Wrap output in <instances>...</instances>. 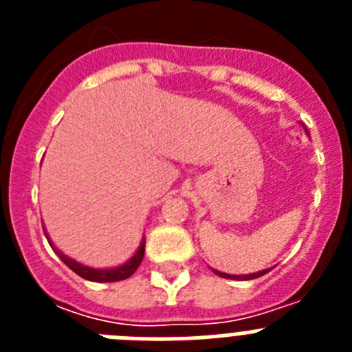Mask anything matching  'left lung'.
<instances>
[{
  "label": "left lung",
  "mask_w": 352,
  "mask_h": 352,
  "mask_svg": "<svg viewBox=\"0 0 352 352\" xmlns=\"http://www.w3.org/2000/svg\"><path fill=\"white\" fill-rule=\"evenodd\" d=\"M309 133V132H307ZM217 275L223 276V278H231V280H252V278H259V276H263L264 273H268L270 270H263V272H257V273H252V275H227V273H222V272H217V270H213Z\"/></svg>",
  "instance_id": "left-lung-1"
}]
</instances>
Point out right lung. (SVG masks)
Wrapping results in <instances>:
<instances>
[{"mask_svg": "<svg viewBox=\"0 0 352 352\" xmlns=\"http://www.w3.org/2000/svg\"><path fill=\"white\" fill-rule=\"evenodd\" d=\"M45 236H47V234H45ZM49 245L54 248V252L58 254V257H60V259L63 261L65 264H67L72 272H76L77 275L82 276V278H86V280H91V282H118V280H125V278L132 276L133 273H135V270L139 268V264H141L142 257H144L146 239L142 238L141 245H139V248H138V252H135V254H133V256L130 257V259L126 261L125 264H121V266H118V268H107V270H95V268H89V266H84V264H80V263H77V261L70 259V257L65 256L63 252L58 250V248L52 245L51 239H49Z\"/></svg>", "mask_w": 352, "mask_h": 352, "instance_id": "right-lung-1", "label": "right lung"}]
</instances>
